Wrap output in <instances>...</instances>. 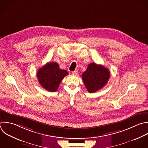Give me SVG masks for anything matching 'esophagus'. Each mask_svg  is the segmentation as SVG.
Wrapping results in <instances>:
<instances>
[{"instance_id": "obj_1", "label": "esophagus", "mask_w": 148, "mask_h": 148, "mask_svg": "<svg viewBox=\"0 0 148 148\" xmlns=\"http://www.w3.org/2000/svg\"><path fill=\"white\" fill-rule=\"evenodd\" d=\"M77 73H78V70H75V71L72 72V73L73 75H76L77 74Z\"/></svg>"}]
</instances>
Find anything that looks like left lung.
Masks as SVG:
<instances>
[{
	"label": "left lung",
	"mask_w": 148,
	"mask_h": 148,
	"mask_svg": "<svg viewBox=\"0 0 148 148\" xmlns=\"http://www.w3.org/2000/svg\"><path fill=\"white\" fill-rule=\"evenodd\" d=\"M110 72L108 68L95 63L90 64L82 74V79L88 91L93 93L102 88L107 83Z\"/></svg>",
	"instance_id": "1"
}]
</instances>
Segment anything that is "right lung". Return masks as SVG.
<instances>
[{
	"mask_svg": "<svg viewBox=\"0 0 148 148\" xmlns=\"http://www.w3.org/2000/svg\"><path fill=\"white\" fill-rule=\"evenodd\" d=\"M68 75L66 70L61 69L57 63L50 62L40 68L37 77L40 85L49 91H56L64 77Z\"/></svg>",
	"mask_w": 148,
	"mask_h": 148,
	"instance_id": "right-lung-1",
	"label": "right lung"
}]
</instances>
